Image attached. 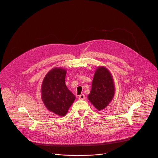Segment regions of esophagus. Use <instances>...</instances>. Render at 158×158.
Masks as SVG:
<instances>
[{"mask_svg": "<svg viewBox=\"0 0 158 158\" xmlns=\"http://www.w3.org/2000/svg\"><path fill=\"white\" fill-rule=\"evenodd\" d=\"M85 96L84 94H82V95H81L79 96V99L80 100H83V99H85Z\"/></svg>", "mask_w": 158, "mask_h": 158, "instance_id": "esophagus-1", "label": "esophagus"}]
</instances>
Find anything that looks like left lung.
<instances>
[{
  "mask_svg": "<svg viewBox=\"0 0 158 158\" xmlns=\"http://www.w3.org/2000/svg\"><path fill=\"white\" fill-rule=\"evenodd\" d=\"M115 92L113 76L105 67L97 69L88 99L98 111L102 110L110 103Z\"/></svg>",
  "mask_w": 158,
  "mask_h": 158,
  "instance_id": "obj_1",
  "label": "left lung"
}]
</instances>
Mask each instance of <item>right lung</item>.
<instances>
[{"label": "right lung", "instance_id": "add662e5", "mask_svg": "<svg viewBox=\"0 0 158 158\" xmlns=\"http://www.w3.org/2000/svg\"><path fill=\"white\" fill-rule=\"evenodd\" d=\"M66 70L54 68L44 78L41 86V98L46 108L53 113L64 116L75 99L65 83Z\"/></svg>", "mask_w": 158, "mask_h": 158}]
</instances>
